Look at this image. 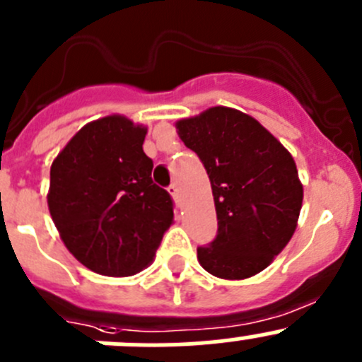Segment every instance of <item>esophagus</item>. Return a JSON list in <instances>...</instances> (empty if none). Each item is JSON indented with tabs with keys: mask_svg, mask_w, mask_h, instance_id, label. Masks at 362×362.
Returning a JSON list of instances; mask_svg holds the SVG:
<instances>
[{
	"mask_svg": "<svg viewBox=\"0 0 362 362\" xmlns=\"http://www.w3.org/2000/svg\"><path fill=\"white\" fill-rule=\"evenodd\" d=\"M168 192H170V194H171V198H173L175 202H178V198H180V189H178L177 185H175V184H171L170 187H168Z\"/></svg>",
	"mask_w": 362,
	"mask_h": 362,
	"instance_id": "esophagus-1",
	"label": "esophagus"
}]
</instances>
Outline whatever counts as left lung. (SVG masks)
<instances>
[{"mask_svg":"<svg viewBox=\"0 0 362 362\" xmlns=\"http://www.w3.org/2000/svg\"><path fill=\"white\" fill-rule=\"evenodd\" d=\"M210 178L217 237L198 262L221 279H245L274 262L292 238L303 184L292 153L258 120L216 106L175 124Z\"/></svg>","mask_w":362,"mask_h":362,"instance_id":"1","label":"left lung"}]
</instances>
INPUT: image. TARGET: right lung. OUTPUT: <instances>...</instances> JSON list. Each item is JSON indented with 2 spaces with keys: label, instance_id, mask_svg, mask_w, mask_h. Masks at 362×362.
Returning <instances> with one entry per match:
<instances>
[{
  "label": "right lung",
  "instance_id": "right-lung-1",
  "mask_svg": "<svg viewBox=\"0 0 362 362\" xmlns=\"http://www.w3.org/2000/svg\"><path fill=\"white\" fill-rule=\"evenodd\" d=\"M148 129L110 115L74 134L51 166L47 205L63 244L103 276L125 278L153 262L173 202L152 182Z\"/></svg>",
  "mask_w": 362,
  "mask_h": 362
}]
</instances>
